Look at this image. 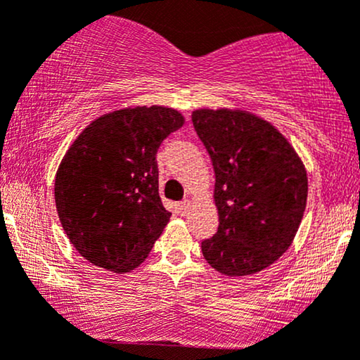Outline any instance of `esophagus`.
<instances>
[{"instance_id":"1","label":"esophagus","mask_w":360,"mask_h":360,"mask_svg":"<svg viewBox=\"0 0 360 360\" xmlns=\"http://www.w3.org/2000/svg\"><path fill=\"white\" fill-rule=\"evenodd\" d=\"M189 207H191V201H189L188 198L181 201V203H179V210H181V213H186V212L189 210Z\"/></svg>"}]
</instances>
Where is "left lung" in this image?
<instances>
[{
  "instance_id": "obj_1",
  "label": "left lung",
  "mask_w": 360,
  "mask_h": 360,
  "mask_svg": "<svg viewBox=\"0 0 360 360\" xmlns=\"http://www.w3.org/2000/svg\"><path fill=\"white\" fill-rule=\"evenodd\" d=\"M215 172L219 231L201 243L219 274L244 276L275 263L294 240L307 200L301 157L271 122L240 109L191 114Z\"/></svg>"
}]
</instances>
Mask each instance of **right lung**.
<instances>
[{
    "mask_svg": "<svg viewBox=\"0 0 360 360\" xmlns=\"http://www.w3.org/2000/svg\"><path fill=\"white\" fill-rule=\"evenodd\" d=\"M183 124V114L164 105L117 109L94 120L66 150L54 200L86 262L114 274L145 262L171 219L159 196L157 150Z\"/></svg>",
    "mask_w": 360,
    "mask_h": 360,
    "instance_id": "add662e5",
    "label": "right lung"
}]
</instances>
